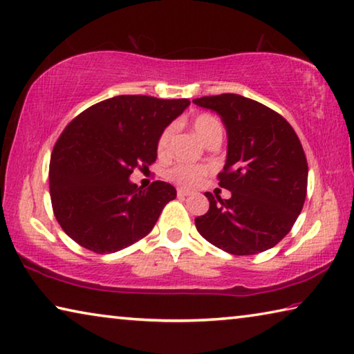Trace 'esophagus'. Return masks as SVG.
I'll use <instances>...</instances> for the list:
<instances>
[{"instance_id":"1","label":"esophagus","mask_w":354,"mask_h":354,"mask_svg":"<svg viewBox=\"0 0 354 354\" xmlns=\"http://www.w3.org/2000/svg\"><path fill=\"white\" fill-rule=\"evenodd\" d=\"M178 197L179 198H184V197H187V195H190V192L189 190H186V189H178Z\"/></svg>"}]
</instances>
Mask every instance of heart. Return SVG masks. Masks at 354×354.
Returning <instances> with one entry per match:
<instances>
[{"instance_id": "obj_1", "label": "heart", "mask_w": 354, "mask_h": 354, "mask_svg": "<svg viewBox=\"0 0 354 354\" xmlns=\"http://www.w3.org/2000/svg\"><path fill=\"white\" fill-rule=\"evenodd\" d=\"M194 131L198 133V136L205 140L207 143L209 140L214 137H222V126L218 124V121L214 116L201 113L194 118L192 121ZM170 138H171V127H167L162 131V133L157 138L156 143V151L160 157L168 154V147H170ZM207 167L201 165H190V164H178L171 167L170 170L167 171V178L170 181L179 184V186L184 187H195L201 184L205 176L207 175Z\"/></svg>"}]
</instances>
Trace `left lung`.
Returning a JSON list of instances; mask_svg holds the SVG:
<instances>
[{"label": "left lung", "mask_w": 354, "mask_h": 354, "mask_svg": "<svg viewBox=\"0 0 354 354\" xmlns=\"http://www.w3.org/2000/svg\"><path fill=\"white\" fill-rule=\"evenodd\" d=\"M221 115L228 151L218 186L232 192L214 198L195 218L198 233L233 255H254L280 243L295 225L307 195V159L295 129L277 111L239 94L194 99Z\"/></svg>", "instance_id": "obj_1"}]
</instances>
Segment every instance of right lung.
I'll return each instance as SVG.
<instances>
[{
    "label": "right lung",
    "instance_id": "right-lung-1",
    "mask_svg": "<svg viewBox=\"0 0 354 354\" xmlns=\"http://www.w3.org/2000/svg\"><path fill=\"white\" fill-rule=\"evenodd\" d=\"M187 99L116 96L75 116L56 140L50 159V198L56 221L82 248L111 254L156 225L176 189L129 181L154 164L162 131L186 110Z\"/></svg>",
    "mask_w": 354,
    "mask_h": 354
}]
</instances>
